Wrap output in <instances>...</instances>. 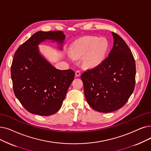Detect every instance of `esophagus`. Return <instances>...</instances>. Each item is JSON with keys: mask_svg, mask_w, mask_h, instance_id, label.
I'll return each instance as SVG.
<instances>
[{"mask_svg": "<svg viewBox=\"0 0 151 151\" xmlns=\"http://www.w3.org/2000/svg\"><path fill=\"white\" fill-rule=\"evenodd\" d=\"M80 75H81V72H80V70H77V71L75 72V75H76V76L78 77V76H80Z\"/></svg>", "mask_w": 151, "mask_h": 151, "instance_id": "esophagus-1", "label": "esophagus"}]
</instances>
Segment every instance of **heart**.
Returning a JSON list of instances; mask_svg holds the SVG:
<instances>
[{
	"label": "heart",
	"instance_id": "obj_1",
	"mask_svg": "<svg viewBox=\"0 0 151 151\" xmlns=\"http://www.w3.org/2000/svg\"><path fill=\"white\" fill-rule=\"evenodd\" d=\"M109 44L106 37L86 36L80 39L71 45L70 52L74 57L85 55L83 63L85 67L94 68L99 65L106 57Z\"/></svg>",
	"mask_w": 151,
	"mask_h": 151
}]
</instances>
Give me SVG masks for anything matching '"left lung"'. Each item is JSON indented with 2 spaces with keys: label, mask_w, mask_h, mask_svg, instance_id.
<instances>
[{
  "label": "left lung",
  "mask_w": 151,
  "mask_h": 151,
  "mask_svg": "<svg viewBox=\"0 0 151 151\" xmlns=\"http://www.w3.org/2000/svg\"><path fill=\"white\" fill-rule=\"evenodd\" d=\"M112 34L114 45L109 56L81 76L87 102L103 113L114 112L124 106L135 86L136 64L132 52L119 35Z\"/></svg>",
  "instance_id": "obj_1"
}]
</instances>
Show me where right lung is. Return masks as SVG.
Returning <instances> with one entry per match:
<instances>
[{
  "instance_id": "1",
  "label": "right lung",
  "mask_w": 151,
  "mask_h": 151,
  "mask_svg": "<svg viewBox=\"0 0 151 151\" xmlns=\"http://www.w3.org/2000/svg\"><path fill=\"white\" fill-rule=\"evenodd\" d=\"M65 38L61 31H38L15 52L11 66L13 89L31 114L49 116L56 113L74 80L73 70L55 68L40 54L37 47L47 39L62 44Z\"/></svg>"
}]
</instances>
